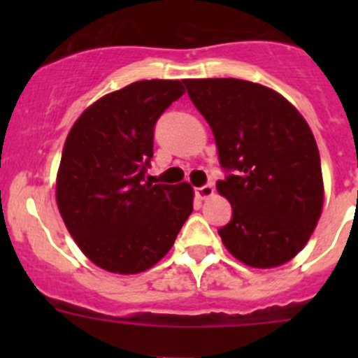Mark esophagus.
<instances>
[{
  "label": "esophagus",
  "mask_w": 358,
  "mask_h": 358,
  "mask_svg": "<svg viewBox=\"0 0 358 358\" xmlns=\"http://www.w3.org/2000/svg\"><path fill=\"white\" fill-rule=\"evenodd\" d=\"M196 194L199 199H208V197H211L215 194V187L211 183H208V185H202L199 189H196Z\"/></svg>",
  "instance_id": "34e87169"
}]
</instances>
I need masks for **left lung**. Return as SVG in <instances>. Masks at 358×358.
Returning <instances> with one entry per match:
<instances>
[{
    "label": "left lung",
    "instance_id": "left-lung-1",
    "mask_svg": "<svg viewBox=\"0 0 358 358\" xmlns=\"http://www.w3.org/2000/svg\"><path fill=\"white\" fill-rule=\"evenodd\" d=\"M183 83L211 126L227 171L216 183L232 204V220L218 230L223 244L256 268L289 262L322 213V168L312 129L266 86L234 78Z\"/></svg>",
    "mask_w": 358,
    "mask_h": 358
}]
</instances>
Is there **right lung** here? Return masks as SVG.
Segmentation results:
<instances>
[{"instance_id":"add662e5","label":"right lung","mask_w":358,"mask_h":358,"mask_svg":"<svg viewBox=\"0 0 358 358\" xmlns=\"http://www.w3.org/2000/svg\"><path fill=\"white\" fill-rule=\"evenodd\" d=\"M183 93L173 79L131 83L96 100L69 131L57 204L79 249L107 272L149 270L192 213L189 183L152 185L145 176L154 126Z\"/></svg>"}]
</instances>
